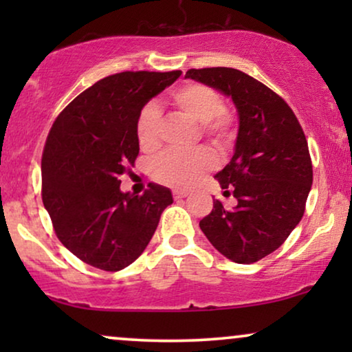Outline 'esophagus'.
Segmentation results:
<instances>
[{
  "instance_id": "34e87169",
  "label": "esophagus",
  "mask_w": 352,
  "mask_h": 352,
  "mask_svg": "<svg viewBox=\"0 0 352 352\" xmlns=\"http://www.w3.org/2000/svg\"><path fill=\"white\" fill-rule=\"evenodd\" d=\"M187 195H189V194H187L186 190H173V197H175L176 200H179V199H186Z\"/></svg>"
}]
</instances>
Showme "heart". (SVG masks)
<instances>
[{"mask_svg":"<svg viewBox=\"0 0 352 352\" xmlns=\"http://www.w3.org/2000/svg\"><path fill=\"white\" fill-rule=\"evenodd\" d=\"M170 102L181 115L200 124V133L216 151H226L235 133L234 115L214 88L204 83H186L170 94ZM160 112L153 104L142 107L136 120V138L142 152L153 153L160 147ZM214 165L213 155L205 148L187 155L165 153L152 165V177L158 184L173 189H187Z\"/></svg>","mask_w":352,"mask_h":352,"instance_id":"1","label":"heart"}]
</instances>
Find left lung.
I'll return each instance as SVG.
<instances>
[{"label": "left lung", "instance_id": "obj_1", "mask_svg": "<svg viewBox=\"0 0 352 352\" xmlns=\"http://www.w3.org/2000/svg\"><path fill=\"white\" fill-rule=\"evenodd\" d=\"M186 78L232 99L239 133L234 155L214 177L237 205L214 200L201 232L230 261L252 264L285 242L305 214L312 163L305 133L280 96L237 69H190Z\"/></svg>", "mask_w": 352, "mask_h": 352}]
</instances>
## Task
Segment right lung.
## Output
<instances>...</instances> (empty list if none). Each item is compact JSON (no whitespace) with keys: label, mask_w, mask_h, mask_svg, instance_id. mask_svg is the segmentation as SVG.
<instances>
[{"label":"right lung","mask_w":352,"mask_h":352,"mask_svg":"<svg viewBox=\"0 0 352 352\" xmlns=\"http://www.w3.org/2000/svg\"><path fill=\"white\" fill-rule=\"evenodd\" d=\"M182 72H122L99 80L56 118L41 158L43 205L57 237L89 266L117 272L151 242L171 190L148 182L142 195L120 190L139 153L144 105Z\"/></svg>","instance_id":"1"}]
</instances>
